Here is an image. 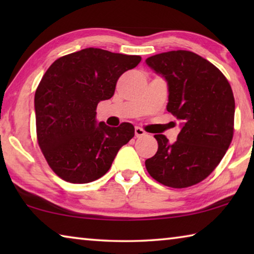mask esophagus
Instances as JSON below:
<instances>
[{"label":"esophagus","mask_w":254,"mask_h":254,"mask_svg":"<svg viewBox=\"0 0 254 254\" xmlns=\"http://www.w3.org/2000/svg\"><path fill=\"white\" fill-rule=\"evenodd\" d=\"M134 133H135V136L136 137H141V136H144L145 135V132L142 130V128L139 127H135Z\"/></svg>","instance_id":"34e87169"}]
</instances>
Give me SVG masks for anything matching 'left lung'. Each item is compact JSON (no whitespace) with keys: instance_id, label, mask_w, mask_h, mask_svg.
<instances>
[{"instance_id":"1","label":"left lung","mask_w":254,"mask_h":254,"mask_svg":"<svg viewBox=\"0 0 254 254\" xmlns=\"http://www.w3.org/2000/svg\"><path fill=\"white\" fill-rule=\"evenodd\" d=\"M145 64L167 81V111L182 127L174 143L163 134L154 135L158 151L145 160V168L165 186H192L210 175L230 147L233 92L218 68L191 51L158 54L145 59Z\"/></svg>"}]
</instances>
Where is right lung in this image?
Returning <instances> with one entry per match:
<instances>
[{"mask_svg":"<svg viewBox=\"0 0 254 254\" xmlns=\"http://www.w3.org/2000/svg\"><path fill=\"white\" fill-rule=\"evenodd\" d=\"M140 62V56L86 48L57 59L46 71L34 95L37 137L60 178L72 184L101 178L134 136L131 123H98L96 107L114 95L119 77Z\"/></svg>","mask_w":254,"mask_h":254,"instance_id":"add662e5","label":"right lung"}]
</instances>
